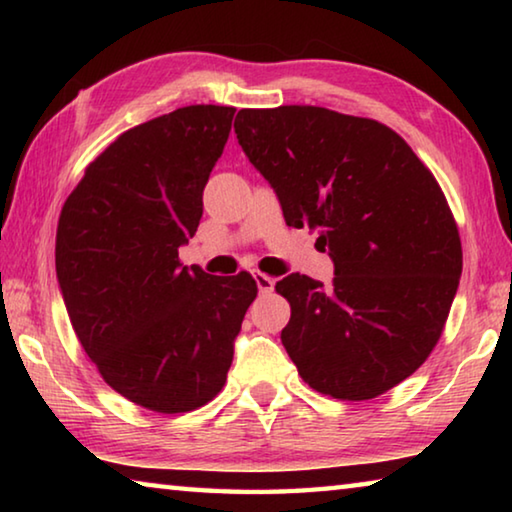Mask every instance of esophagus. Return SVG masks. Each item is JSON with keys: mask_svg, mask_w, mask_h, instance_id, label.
I'll return each mask as SVG.
<instances>
[{"mask_svg": "<svg viewBox=\"0 0 512 512\" xmlns=\"http://www.w3.org/2000/svg\"><path fill=\"white\" fill-rule=\"evenodd\" d=\"M255 282H257V289L259 293H271L275 289V277L271 275H264V273H255Z\"/></svg>", "mask_w": 512, "mask_h": 512, "instance_id": "34e87169", "label": "esophagus"}]
</instances>
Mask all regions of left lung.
Listing matches in <instances>:
<instances>
[{
	"instance_id": "left-lung-1",
	"label": "left lung",
	"mask_w": 512,
	"mask_h": 512,
	"mask_svg": "<svg viewBox=\"0 0 512 512\" xmlns=\"http://www.w3.org/2000/svg\"><path fill=\"white\" fill-rule=\"evenodd\" d=\"M235 133L280 198L284 221L318 230L329 287L291 273L282 345L298 375L363 402L418 370L443 334L463 271L449 203L393 128L320 106L244 108Z\"/></svg>"
}]
</instances>
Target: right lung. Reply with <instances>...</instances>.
<instances>
[{
	"mask_svg": "<svg viewBox=\"0 0 512 512\" xmlns=\"http://www.w3.org/2000/svg\"><path fill=\"white\" fill-rule=\"evenodd\" d=\"M232 106H185L121 133L67 196L56 275L83 350L103 381L144 409L205 406L228 377L253 275L180 264L203 189L228 142Z\"/></svg>",
	"mask_w": 512,
	"mask_h": 512,
	"instance_id": "1",
	"label": "right lung"
}]
</instances>
